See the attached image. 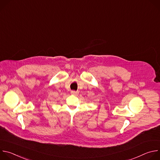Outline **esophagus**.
Returning <instances> with one entry per match:
<instances>
[{"label":"esophagus","instance_id":"esophagus-1","mask_svg":"<svg viewBox=\"0 0 160 160\" xmlns=\"http://www.w3.org/2000/svg\"><path fill=\"white\" fill-rule=\"evenodd\" d=\"M71 94H72V95H77V94H78V92H77V91H75V90H72V92H71Z\"/></svg>","mask_w":160,"mask_h":160}]
</instances>
